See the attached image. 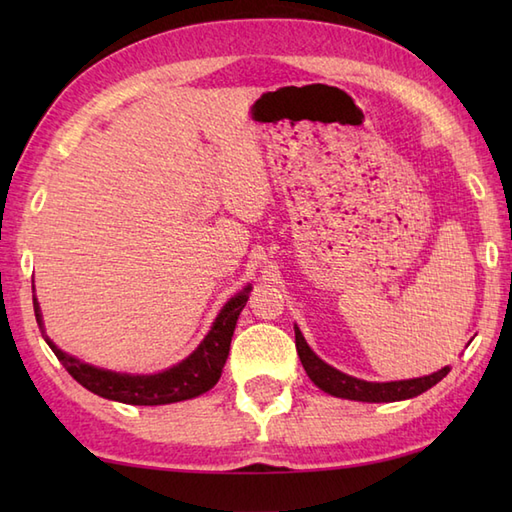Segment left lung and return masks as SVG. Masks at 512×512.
Wrapping results in <instances>:
<instances>
[{"label":"left lung","mask_w":512,"mask_h":512,"mask_svg":"<svg viewBox=\"0 0 512 512\" xmlns=\"http://www.w3.org/2000/svg\"><path fill=\"white\" fill-rule=\"evenodd\" d=\"M295 343L297 352L301 358V365L306 369V374L317 387H321L328 394L336 398H347V400H361V402H396V400H407L413 396H420L422 391L431 389L438 385L440 380L451 372V367H442L440 372L422 376V378H411V380H394V383H367V380L347 376L332 365L323 363L321 358L314 354L299 328H295Z\"/></svg>","instance_id":"8db88e82"}]
</instances>
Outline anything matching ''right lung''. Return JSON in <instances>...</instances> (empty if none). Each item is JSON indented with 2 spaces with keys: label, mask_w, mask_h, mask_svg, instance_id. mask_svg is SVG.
<instances>
[{
  "label": "right lung",
  "mask_w": 512,
  "mask_h": 512,
  "mask_svg": "<svg viewBox=\"0 0 512 512\" xmlns=\"http://www.w3.org/2000/svg\"><path fill=\"white\" fill-rule=\"evenodd\" d=\"M250 286H246L239 295H235L231 301L217 314L211 332L206 334V339L200 343L189 358H184L182 363L173 365L167 372L151 374V376H132V374H116L110 369H99L88 363L79 361L70 354L61 352L54 345L46 330H43L41 310L37 297H32V306H35V317L39 323V330L43 339L50 345L54 356L59 358L61 365L68 369V374L76 380V383L90 389L92 394L125 402V405H169V402L189 400L209 391L222 376V369L226 363L228 350H231V339L239 312L244 310L248 301Z\"/></svg>",
  "instance_id": "1"
}]
</instances>
